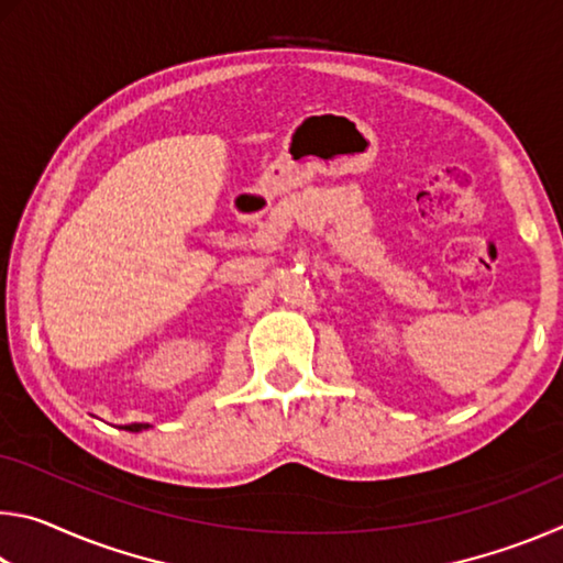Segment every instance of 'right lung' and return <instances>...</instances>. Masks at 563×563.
I'll list each match as a JSON object with an SVG mask.
<instances>
[{
	"mask_svg": "<svg viewBox=\"0 0 563 563\" xmlns=\"http://www.w3.org/2000/svg\"><path fill=\"white\" fill-rule=\"evenodd\" d=\"M151 424H141V422H136V424H126V427H121V430H126V432H144V430H148Z\"/></svg>",
	"mask_w": 563,
	"mask_h": 563,
	"instance_id": "right-lung-1",
	"label": "right lung"
}]
</instances>
